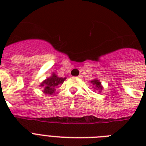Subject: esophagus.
Returning a JSON list of instances; mask_svg holds the SVG:
<instances>
[{
	"mask_svg": "<svg viewBox=\"0 0 146 146\" xmlns=\"http://www.w3.org/2000/svg\"><path fill=\"white\" fill-rule=\"evenodd\" d=\"M82 76L81 75V74H80V75L77 76V78H79V79H80V78H82Z\"/></svg>",
	"mask_w": 146,
	"mask_h": 146,
	"instance_id": "esophagus-1",
	"label": "esophagus"
}]
</instances>
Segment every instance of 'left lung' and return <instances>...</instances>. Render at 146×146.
I'll use <instances>...</instances> for the list:
<instances>
[{"mask_svg": "<svg viewBox=\"0 0 146 146\" xmlns=\"http://www.w3.org/2000/svg\"><path fill=\"white\" fill-rule=\"evenodd\" d=\"M91 83L95 86L94 87V89H96V90H98L99 92H101V91L103 89V87H102V86L101 85V82H100L98 80H97V79H95V80H92Z\"/></svg>", "mask_w": 146, "mask_h": 146, "instance_id": "1", "label": "left lung"}]
</instances>
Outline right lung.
<instances>
[{"label":"right lung","mask_w":146,"mask_h":146,"mask_svg":"<svg viewBox=\"0 0 146 146\" xmlns=\"http://www.w3.org/2000/svg\"><path fill=\"white\" fill-rule=\"evenodd\" d=\"M65 80H66V78L58 77L55 73H52V76L44 80L41 83L40 86H42L44 89L43 92L44 94L52 95L57 88V86L59 85L63 84V82H64Z\"/></svg>","instance_id":"right-lung-1"}]
</instances>
